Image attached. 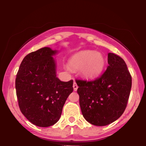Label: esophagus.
<instances>
[{
	"label": "esophagus",
	"mask_w": 146,
	"mask_h": 146,
	"mask_svg": "<svg viewBox=\"0 0 146 146\" xmlns=\"http://www.w3.org/2000/svg\"><path fill=\"white\" fill-rule=\"evenodd\" d=\"M78 88V85L76 84V83L75 82H74V84H73V88H74V91H76Z\"/></svg>",
	"instance_id": "34e87169"
}]
</instances>
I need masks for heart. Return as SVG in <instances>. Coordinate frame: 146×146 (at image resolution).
<instances>
[{"mask_svg": "<svg viewBox=\"0 0 146 146\" xmlns=\"http://www.w3.org/2000/svg\"><path fill=\"white\" fill-rule=\"evenodd\" d=\"M105 58L103 55L93 50H84L78 52L69 61L71 68L74 70L82 68V74L90 78L100 74L105 66Z\"/></svg>", "mask_w": 146, "mask_h": 146, "instance_id": "1", "label": "heart"}]
</instances>
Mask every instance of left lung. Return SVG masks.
Here are the masks:
<instances>
[{
	"label": "left lung",
	"mask_w": 146,
	"mask_h": 146,
	"mask_svg": "<svg viewBox=\"0 0 146 146\" xmlns=\"http://www.w3.org/2000/svg\"><path fill=\"white\" fill-rule=\"evenodd\" d=\"M108 63L106 71L95 80H76L83 116L98 126L108 125L122 115L131 88V76L124 60L108 53Z\"/></svg>",
	"instance_id": "obj_1"
}]
</instances>
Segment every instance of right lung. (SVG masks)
I'll use <instances>...</instances> for the list:
<instances>
[{"mask_svg": "<svg viewBox=\"0 0 146 146\" xmlns=\"http://www.w3.org/2000/svg\"><path fill=\"white\" fill-rule=\"evenodd\" d=\"M57 52L42 48L26 56L15 81L18 102L23 114L39 127L59 120L65 102L73 91V80L62 82L56 74L52 56Z\"/></svg>", "mask_w": 146, "mask_h": 146, "instance_id": "1", "label": "right lung"}]
</instances>
